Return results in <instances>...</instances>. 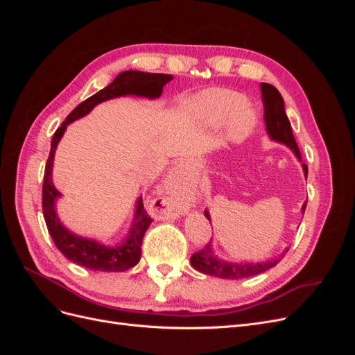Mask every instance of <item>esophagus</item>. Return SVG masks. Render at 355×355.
<instances>
[{"mask_svg":"<svg viewBox=\"0 0 355 355\" xmlns=\"http://www.w3.org/2000/svg\"><path fill=\"white\" fill-rule=\"evenodd\" d=\"M182 188H184V168H182V166H178L170 171L167 178V191L175 198Z\"/></svg>","mask_w":355,"mask_h":355,"instance_id":"obj_1","label":"esophagus"}]
</instances>
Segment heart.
<instances>
[{"mask_svg":"<svg viewBox=\"0 0 355 355\" xmlns=\"http://www.w3.org/2000/svg\"><path fill=\"white\" fill-rule=\"evenodd\" d=\"M191 110L211 127L227 123L231 137L249 135L256 125V114L245 103L244 96L227 89H209L191 101Z\"/></svg>","mask_w":355,"mask_h":355,"instance_id":"b5f03b06","label":"heart"}]
</instances>
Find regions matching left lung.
<instances>
[{
    "label": "left lung",
    "mask_w": 355,
    "mask_h": 355,
    "mask_svg": "<svg viewBox=\"0 0 355 355\" xmlns=\"http://www.w3.org/2000/svg\"><path fill=\"white\" fill-rule=\"evenodd\" d=\"M261 93H262V102H263V120H265L268 136H270L272 141L287 145L295 153L296 158L300 161L302 157H300V151L292 132V125H290V121L286 115L284 101L282 98L280 92H278L271 84L261 83ZM302 167H304V175L306 178L308 167L306 164H302ZM305 207H306V202H304L302 213L305 211ZM204 214H206V218L210 220V214L207 210L204 211ZM286 252H288V249H286L280 256L274 257V259L265 261L261 263L259 262L234 263V262L219 259V257L214 254L211 244L209 243L204 249L198 250L197 253L191 256V265L202 274L219 277V278H228V280H239V278L253 277L268 271L270 268L275 266L283 259Z\"/></svg>",
    "instance_id": "obj_1"
}]
</instances>
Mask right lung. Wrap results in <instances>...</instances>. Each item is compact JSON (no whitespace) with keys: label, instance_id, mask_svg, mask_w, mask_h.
I'll use <instances>...</instances> for the list:
<instances>
[{"label":"right lung","instance_id":"obj_1","mask_svg":"<svg viewBox=\"0 0 355 355\" xmlns=\"http://www.w3.org/2000/svg\"><path fill=\"white\" fill-rule=\"evenodd\" d=\"M171 80H173V77L168 73H149L142 71H124L118 73L116 78L110 85H106L105 89L81 102L53 135L50 154L44 170V184H42V213H44L47 230L53 241H55L60 253L71 262L102 272H121L130 270L141 261L142 240L153 219L144 207L142 197H139L136 201L132 228L128 231L127 237L114 247L80 237V235L63 227L56 213V200L60 197V192L53 185L51 171L58 144L63 133H65L68 124L87 115L101 102L120 98V96L136 94L142 96V98L157 99L163 93L164 85Z\"/></svg>","mask_w":355,"mask_h":355}]
</instances>
